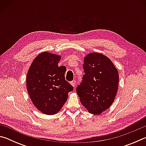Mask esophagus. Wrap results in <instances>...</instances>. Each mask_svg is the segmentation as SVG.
Returning a JSON list of instances; mask_svg holds the SVG:
<instances>
[{
    "mask_svg": "<svg viewBox=\"0 0 146 146\" xmlns=\"http://www.w3.org/2000/svg\"><path fill=\"white\" fill-rule=\"evenodd\" d=\"M70 84L73 86V87H75V85H76V81L75 80H73L71 81V82H70Z\"/></svg>",
    "mask_w": 146,
    "mask_h": 146,
    "instance_id": "esophagus-1",
    "label": "esophagus"
}]
</instances>
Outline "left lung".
Here are the masks:
<instances>
[{"label":"left lung","instance_id":"1","mask_svg":"<svg viewBox=\"0 0 146 146\" xmlns=\"http://www.w3.org/2000/svg\"><path fill=\"white\" fill-rule=\"evenodd\" d=\"M84 75L76 93L90 113L99 115L110 107L118 87V73L109 58L98 53H90L84 60Z\"/></svg>","mask_w":146,"mask_h":146}]
</instances>
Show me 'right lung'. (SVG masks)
I'll list each match as a JSON object with an SVG mask.
<instances>
[{"label":"right lung","instance_id":"obj_1","mask_svg":"<svg viewBox=\"0 0 146 146\" xmlns=\"http://www.w3.org/2000/svg\"><path fill=\"white\" fill-rule=\"evenodd\" d=\"M60 56L43 52L36 56L27 73V90L35 106L44 114L61 110L73 87L65 80L66 69L58 63Z\"/></svg>","mask_w":146,"mask_h":146}]
</instances>
